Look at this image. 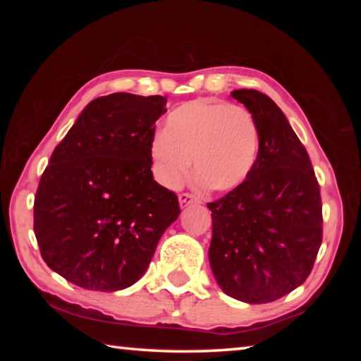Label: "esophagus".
<instances>
[{"mask_svg":"<svg viewBox=\"0 0 361 361\" xmlns=\"http://www.w3.org/2000/svg\"><path fill=\"white\" fill-rule=\"evenodd\" d=\"M178 200H180L181 209H185V207L191 205V204H200L199 197H195L194 194H189V192H181V194L178 195Z\"/></svg>","mask_w":361,"mask_h":361,"instance_id":"esophagus-1","label":"esophagus"}]
</instances>
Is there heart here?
<instances>
[{"label":"heart","instance_id":"heart-1","mask_svg":"<svg viewBox=\"0 0 361 361\" xmlns=\"http://www.w3.org/2000/svg\"><path fill=\"white\" fill-rule=\"evenodd\" d=\"M157 180L176 188L191 170L213 191L239 188L259 154V130L247 108L212 100L183 103L167 116L164 132L151 140Z\"/></svg>","mask_w":361,"mask_h":361}]
</instances>
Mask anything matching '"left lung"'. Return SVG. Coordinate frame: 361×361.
<instances>
[{
	"mask_svg": "<svg viewBox=\"0 0 361 361\" xmlns=\"http://www.w3.org/2000/svg\"><path fill=\"white\" fill-rule=\"evenodd\" d=\"M259 130V154L239 188L209 202L210 266L226 295L248 304L277 301L305 282L322 245L320 186L304 145L276 102L232 90Z\"/></svg>",
	"mask_w": 361,
	"mask_h": 361,
	"instance_id": "1",
	"label": "left lung"
}]
</instances>
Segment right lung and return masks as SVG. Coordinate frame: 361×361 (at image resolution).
<instances>
[{"label": "right lung", "instance_id": "obj_1", "mask_svg": "<svg viewBox=\"0 0 361 361\" xmlns=\"http://www.w3.org/2000/svg\"><path fill=\"white\" fill-rule=\"evenodd\" d=\"M161 95L116 92L79 114L54 149L35 195V235L46 264L81 288L118 291L148 269L178 197L152 178Z\"/></svg>", "mask_w": 361, "mask_h": 361}]
</instances>
